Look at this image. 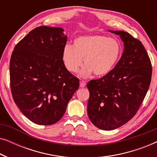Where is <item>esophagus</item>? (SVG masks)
<instances>
[{
    "mask_svg": "<svg viewBox=\"0 0 157 157\" xmlns=\"http://www.w3.org/2000/svg\"><path fill=\"white\" fill-rule=\"evenodd\" d=\"M86 82H85L84 81H80V87H81V88L85 87L86 86Z\"/></svg>",
    "mask_w": 157,
    "mask_h": 157,
    "instance_id": "esophagus-1",
    "label": "esophagus"
}]
</instances>
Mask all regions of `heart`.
Wrapping results in <instances>:
<instances>
[{
	"label": "heart",
	"instance_id": "b5f03b06",
	"mask_svg": "<svg viewBox=\"0 0 157 157\" xmlns=\"http://www.w3.org/2000/svg\"><path fill=\"white\" fill-rule=\"evenodd\" d=\"M122 53V46L116 38L102 35L79 36L74 46L66 45L63 51V61L66 68L76 73L86 66L80 73L81 77L94 73L97 76L109 74L116 67Z\"/></svg>",
	"mask_w": 157,
	"mask_h": 157
}]
</instances>
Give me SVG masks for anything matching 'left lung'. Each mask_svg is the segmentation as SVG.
Wrapping results in <instances>:
<instances>
[{"label": "left lung", "instance_id": "obj_1", "mask_svg": "<svg viewBox=\"0 0 157 157\" xmlns=\"http://www.w3.org/2000/svg\"><path fill=\"white\" fill-rule=\"evenodd\" d=\"M109 31L120 36L124 52L112 71L87 84L88 116L94 126L105 131L119 128L134 117L152 74L151 61L140 40L127 32Z\"/></svg>", "mask_w": 157, "mask_h": 157}]
</instances>
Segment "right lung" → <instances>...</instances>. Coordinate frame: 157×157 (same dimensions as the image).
<instances>
[{"mask_svg": "<svg viewBox=\"0 0 157 157\" xmlns=\"http://www.w3.org/2000/svg\"><path fill=\"white\" fill-rule=\"evenodd\" d=\"M63 31L46 25L36 28L17 44L10 57L13 98L23 114L39 125L59 121L79 86L63 61L67 41Z\"/></svg>", "mask_w": 157, "mask_h": 157, "instance_id": "obj_1", "label": "right lung"}]
</instances>
